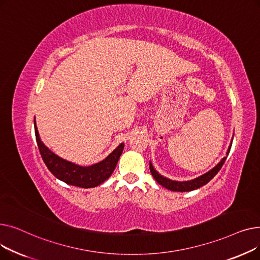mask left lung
Segmentation results:
<instances>
[{"mask_svg":"<svg viewBox=\"0 0 260 260\" xmlns=\"http://www.w3.org/2000/svg\"><path fill=\"white\" fill-rule=\"evenodd\" d=\"M231 146L230 145V148L229 151L226 153V156L224 158H222V160L218 163V165L212 169L210 172H208L207 174H204L200 177H198V178L196 179H193L190 181H182V182H179V181H173V180H170L168 178H166V177H162L161 175H159L155 169L153 168L152 163H149V170H151V173L154 177V179L159 183L161 184L163 187H166L168 189H171V190H175V192H188V190H193V189H196V188H199L201 187L202 185L207 184L212 178H214V176L220 171V169L222 168L223 163L230 153V149H231Z\"/></svg>","mask_w":260,"mask_h":260,"instance_id":"obj_1","label":"left lung"}]
</instances>
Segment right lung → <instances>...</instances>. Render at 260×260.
Returning <instances> with one entry per match:
<instances>
[{
	"mask_svg": "<svg viewBox=\"0 0 260 260\" xmlns=\"http://www.w3.org/2000/svg\"><path fill=\"white\" fill-rule=\"evenodd\" d=\"M35 133L41 157L51 174L67 184L84 188L94 187L104 182L113 174L124 148V144L121 143L111 155H108L101 162L90 167H80L58 157L49 151L39 137L36 121Z\"/></svg>",
	"mask_w": 260,
	"mask_h": 260,
	"instance_id": "add662e5",
	"label": "right lung"
}]
</instances>
